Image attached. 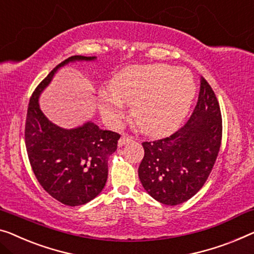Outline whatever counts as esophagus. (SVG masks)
Wrapping results in <instances>:
<instances>
[{
	"mask_svg": "<svg viewBox=\"0 0 254 254\" xmlns=\"http://www.w3.org/2000/svg\"><path fill=\"white\" fill-rule=\"evenodd\" d=\"M132 140H133V138L130 137V135H127V134H123L122 137H121V138H120V140H119V146H120V147H122V146L126 145V143H127V142H131Z\"/></svg>",
	"mask_w": 254,
	"mask_h": 254,
	"instance_id": "34e87169",
	"label": "esophagus"
}]
</instances>
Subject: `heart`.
I'll return each mask as SVG.
<instances>
[{"instance_id": "b5f03b06", "label": "heart", "mask_w": 254, "mask_h": 254, "mask_svg": "<svg viewBox=\"0 0 254 254\" xmlns=\"http://www.w3.org/2000/svg\"><path fill=\"white\" fill-rule=\"evenodd\" d=\"M195 96L191 74L165 65L131 66L119 71L100 92V109L115 123L124 104L133 105L132 121L140 131L151 135L168 133L183 122Z\"/></svg>"}]
</instances>
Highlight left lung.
Masks as SVG:
<instances>
[{"label": "left lung", "instance_id": "obj_1", "mask_svg": "<svg viewBox=\"0 0 254 254\" xmlns=\"http://www.w3.org/2000/svg\"><path fill=\"white\" fill-rule=\"evenodd\" d=\"M221 137L220 106L209 83L200 77L197 104L187 123L170 137L142 142L145 155L138 175L145 190L166 205L191 198L210 176Z\"/></svg>", "mask_w": 254, "mask_h": 254}]
</instances>
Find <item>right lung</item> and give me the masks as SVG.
<instances>
[{
    "label": "right lung",
    "instance_id": "add662e5",
    "mask_svg": "<svg viewBox=\"0 0 254 254\" xmlns=\"http://www.w3.org/2000/svg\"><path fill=\"white\" fill-rule=\"evenodd\" d=\"M96 59L71 56L55 67L33 92L26 117L25 143L34 175L48 194L69 206L83 205L100 194L107 181L108 157L121 135L91 121L74 128L56 126L41 111L39 98L59 68Z\"/></svg>",
    "mask_w": 254,
    "mask_h": 254
}]
</instances>
